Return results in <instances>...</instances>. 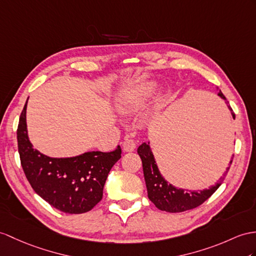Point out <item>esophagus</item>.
Here are the masks:
<instances>
[{
	"label": "esophagus",
	"instance_id": "esophagus-1",
	"mask_svg": "<svg viewBox=\"0 0 256 256\" xmlns=\"http://www.w3.org/2000/svg\"><path fill=\"white\" fill-rule=\"evenodd\" d=\"M122 148L124 152H132L136 148V141L130 136H127L122 142Z\"/></svg>",
	"mask_w": 256,
	"mask_h": 256
}]
</instances>
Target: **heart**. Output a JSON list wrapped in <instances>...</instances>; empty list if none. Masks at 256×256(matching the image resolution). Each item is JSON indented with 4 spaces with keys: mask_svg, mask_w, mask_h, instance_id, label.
I'll list each match as a JSON object with an SVG mask.
<instances>
[{
    "mask_svg": "<svg viewBox=\"0 0 256 256\" xmlns=\"http://www.w3.org/2000/svg\"><path fill=\"white\" fill-rule=\"evenodd\" d=\"M152 91L153 86L151 84H146L140 86H136V88L128 89L118 98V108L124 113L138 110L142 106Z\"/></svg>",
    "mask_w": 256,
    "mask_h": 256,
    "instance_id": "1",
    "label": "heart"
}]
</instances>
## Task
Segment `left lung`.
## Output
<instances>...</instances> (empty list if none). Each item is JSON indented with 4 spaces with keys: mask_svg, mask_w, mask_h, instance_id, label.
<instances>
[{
    "mask_svg": "<svg viewBox=\"0 0 256 256\" xmlns=\"http://www.w3.org/2000/svg\"><path fill=\"white\" fill-rule=\"evenodd\" d=\"M218 96L225 100L227 106L232 110V114L234 120V113L232 112V108H230L229 102L226 100L225 96L222 94V91H220ZM230 140H232V134H230ZM138 154L142 160L143 174H144V180L148 189V198L151 200V202L154 203L155 206L158 210L170 212V213H180V212L193 210L203 204L218 188H220V186L222 184L224 178L227 175L230 165H232L234 160L232 155V160L229 162V167L227 168L226 172L224 174V177H222L220 182L215 186H210V189L196 192L188 191L184 189H178L176 186L168 184L166 180L162 177L158 165L155 163V160L151 148H150L148 143H142L138 148Z\"/></svg>",
    "mask_w": 256,
    "mask_h": 256,
    "instance_id": "left-lung-1",
    "label": "left lung"
}]
</instances>
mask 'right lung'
<instances>
[{
  "label": "right lung",
  "instance_id": "right-lung-1",
  "mask_svg": "<svg viewBox=\"0 0 256 256\" xmlns=\"http://www.w3.org/2000/svg\"><path fill=\"white\" fill-rule=\"evenodd\" d=\"M28 101V100H27ZM27 102L17 128L18 152L24 175L36 194L67 214H82L102 200L108 172L122 158L118 146L113 152H86L79 156L52 158L32 148L27 134Z\"/></svg>",
  "mask_w": 256,
  "mask_h": 256
}]
</instances>
